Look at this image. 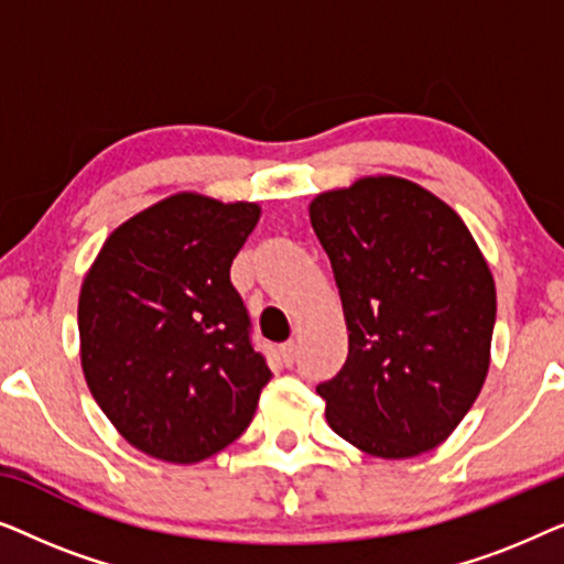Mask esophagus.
I'll list each match as a JSON object with an SVG mask.
<instances>
[{"label":"esophagus","mask_w":564,"mask_h":564,"mask_svg":"<svg viewBox=\"0 0 564 564\" xmlns=\"http://www.w3.org/2000/svg\"><path fill=\"white\" fill-rule=\"evenodd\" d=\"M280 359H282L284 367L295 365V359H297V346H295V341H288V344L280 346Z\"/></svg>","instance_id":"esophagus-1"}]
</instances>
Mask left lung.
I'll use <instances>...</instances> for the list:
<instances>
[{"label":"left lung","mask_w":564,"mask_h":564,"mask_svg":"<svg viewBox=\"0 0 564 564\" xmlns=\"http://www.w3.org/2000/svg\"><path fill=\"white\" fill-rule=\"evenodd\" d=\"M341 295L349 357L321 382L357 449L408 459L449 438L490 367L496 282L465 220L403 176H361L311 203Z\"/></svg>","instance_id":"8db88e82"}]
</instances>
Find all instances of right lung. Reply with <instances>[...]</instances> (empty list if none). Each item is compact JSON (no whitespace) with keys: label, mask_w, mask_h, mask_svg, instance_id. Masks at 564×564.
Segmentation results:
<instances>
[{"label":"right lung","mask_w":564,"mask_h":564,"mask_svg":"<svg viewBox=\"0 0 564 564\" xmlns=\"http://www.w3.org/2000/svg\"><path fill=\"white\" fill-rule=\"evenodd\" d=\"M257 203L176 192L107 236L79 292L82 369L118 434L195 465L249 426L272 380L230 264Z\"/></svg>","instance_id":"add662e5"}]
</instances>
